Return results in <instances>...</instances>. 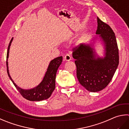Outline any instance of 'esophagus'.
Returning <instances> with one entry per match:
<instances>
[{
	"instance_id": "esophagus-1",
	"label": "esophagus",
	"mask_w": 129,
	"mask_h": 129,
	"mask_svg": "<svg viewBox=\"0 0 129 129\" xmlns=\"http://www.w3.org/2000/svg\"><path fill=\"white\" fill-rule=\"evenodd\" d=\"M71 56L69 55H66L64 57V60L66 61H69L71 60Z\"/></svg>"
}]
</instances>
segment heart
I'll use <instances>...</instances> for the list:
<instances>
[{"mask_svg": "<svg viewBox=\"0 0 129 129\" xmlns=\"http://www.w3.org/2000/svg\"><path fill=\"white\" fill-rule=\"evenodd\" d=\"M81 42H82V41H81Z\"/></svg>", "mask_w": 129, "mask_h": 129, "instance_id": "obj_1", "label": "heart"}]
</instances>
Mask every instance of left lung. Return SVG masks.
I'll return each instance as SVG.
<instances>
[{
  "mask_svg": "<svg viewBox=\"0 0 129 129\" xmlns=\"http://www.w3.org/2000/svg\"><path fill=\"white\" fill-rule=\"evenodd\" d=\"M98 35L89 43L80 44L73 49V57L77 67L79 82L90 92L103 90L112 80L119 64L118 49L115 34L109 26L97 17ZM97 40L104 46V56L95 51Z\"/></svg>",
  "mask_w": 129,
  "mask_h": 129,
  "instance_id": "8db88e82",
  "label": "left lung"
}]
</instances>
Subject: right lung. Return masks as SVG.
Returning <instances> with one entry per match:
<instances>
[{
    "label": "right lung",
    "mask_w": 129,
    "mask_h": 129,
    "mask_svg": "<svg viewBox=\"0 0 129 129\" xmlns=\"http://www.w3.org/2000/svg\"><path fill=\"white\" fill-rule=\"evenodd\" d=\"M13 38H12L10 43L9 44L7 54V73L9 78L11 79V81L12 82L17 90L19 91L21 95L26 99L30 100V101H41V100L47 99L48 98L51 96L52 92L55 88L56 76V73L58 67L61 64L62 57H58L51 61L45 75L43 77V80L38 86L31 89L25 90V89H23L18 87L14 82L10 74H9L8 58L9 57V48H10L11 44Z\"/></svg>",
    "instance_id": "add662e5"
}]
</instances>
